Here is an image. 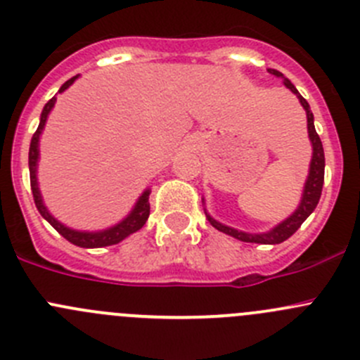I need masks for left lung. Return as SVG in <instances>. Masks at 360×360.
I'll return each mask as SVG.
<instances>
[{"label":"left lung","instance_id":"left-lung-1","mask_svg":"<svg viewBox=\"0 0 360 360\" xmlns=\"http://www.w3.org/2000/svg\"><path fill=\"white\" fill-rule=\"evenodd\" d=\"M268 72L277 76V78H282V83L286 85V89H290L291 92L298 97V101H300V104L305 110V115H307V133L312 146V158H311V165H309L307 181H305L304 191H302L300 204H298L297 210H295L286 220H282L278 226H275L274 229L266 231V233H243V231H238L234 229V227L226 226V224H220V221L214 220L206 210H204V213H206V218L210 220V224L214 227V229H218L220 233L229 234V236L236 238V240L245 241V243L277 245V243H282V241H286L290 236H293V234L298 231V227L305 221V218L314 211V207H316L318 202H320L321 188H323V177H325V154H323V146H321L320 136H318L316 129H314V115H312L311 108H309L307 101L300 96V92L295 89V85L290 82V79L284 78V74L278 72V70L275 69H268Z\"/></svg>","mask_w":360,"mask_h":360}]
</instances>
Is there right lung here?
<instances>
[{"mask_svg":"<svg viewBox=\"0 0 360 360\" xmlns=\"http://www.w3.org/2000/svg\"><path fill=\"white\" fill-rule=\"evenodd\" d=\"M76 79H78V76H74V78H70L69 82L63 83V85L60 86L58 94H62L63 90L69 89V86L72 85ZM55 103H56V97H53V99H49L48 103H46L42 113H40L39 127H37L35 134L32 136V143H30V156H28L30 183H32V193H33V200H35L37 210H39V213L42 214V217L46 218V220H48L49 224H51V226L55 227V229L58 231V233L62 234L67 241H70L72 245H78V247H83V248H101V247H108V245L120 243L124 238H127L129 234H133V233H136V231L142 229L143 224H146L147 218H149V213H150V204H149L150 190L149 188H147L142 195L139 197V200L134 202L133 210L129 211V214H127L126 218H122L119 224L108 227V229L92 231V233H90V231H76V229H70V227L63 226L62 221H58L51 213H49V210L46 207V204H44L42 195H40V190H39V181H37V165H39V156H40L39 140H40V134H42L44 126H46V120H48V115L51 113Z\"/></svg>","mask_w":360,"mask_h":360,"instance_id":"right-lung-1","label":"right lung"}]
</instances>
